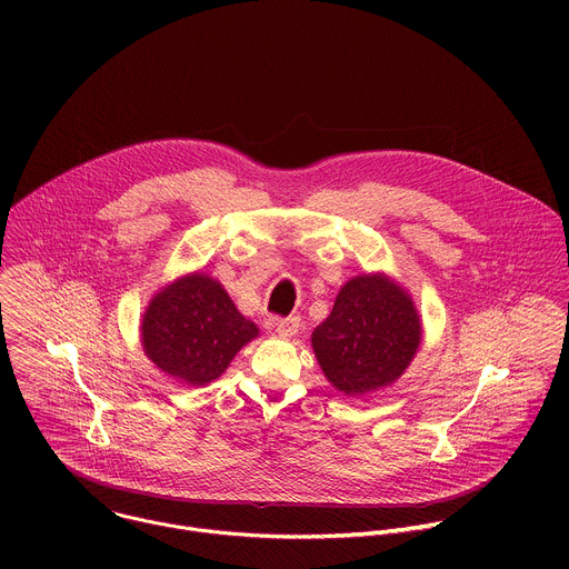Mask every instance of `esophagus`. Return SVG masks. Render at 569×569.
I'll return each mask as SVG.
<instances>
[{"label": "esophagus", "instance_id": "esophagus-1", "mask_svg": "<svg viewBox=\"0 0 569 569\" xmlns=\"http://www.w3.org/2000/svg\"><path fill=\"white\" fill-rule=\"evenodd\" d=\"M274 331L283 338H292L299 331V319L297 317H286V319H274Z\"/></svg>", "mask_w": 569, "mask_h": 569}]
</instances>
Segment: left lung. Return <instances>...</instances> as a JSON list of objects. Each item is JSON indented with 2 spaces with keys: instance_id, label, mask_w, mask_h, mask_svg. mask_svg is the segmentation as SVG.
I'll use <instances>...</instances> for the list:
<instances>
[{
  "instance_id": "8db88e82",
  "label": "left lung",
  "mask_w": 569,
  "mask_h": 569,
  "mask_svg": "<svg viewBox=\"0 0 569 569\" xmlns=\"http://www.w3.org/2000/svg\"><path fill=\"white\" fill-rule=\"evenodd\" d=\"M310 342L338 391L365 396L408 369L421 345V319L398 283L385 274H362L342 286Z\"/></svg>"
}]
</instances>
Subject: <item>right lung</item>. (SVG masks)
<instances>
[{"label": "right lung", "instance_id": "1", "mask_svg": "<svg viewBox=\"0 0 569 569\" xmlns=\"http://www.w3.org/2000/svg\"><path fill=\"white\" fill-rule=\"evenodd\" d=\"M257 336V323L242 317L224 288L204 272L161 288L141 319L148 360L193 387L216 380Z\"/></svg>", "mask_w": 569, "mask_h": 569}]
</instances>
